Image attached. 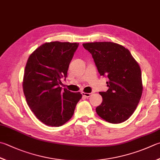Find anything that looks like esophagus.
<instances>
[{"instance_id":"1","label":"esophagus","mask_w":160,"mask_h":160,"mask_svg":"<svg viewBox=\"0 0 160 160\" xmlns=\"http://www.w3.org/2000/svg\"><path fill=\"white\" fill-rule=\"evenodd\" d=\"M81 94H82V95L83 96L84 98H88L90 96V94H91V93H87V92H81Z\"/></svg>"}]
</instances>
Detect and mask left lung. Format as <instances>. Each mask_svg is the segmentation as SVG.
Returning <instances> with one entry per match:
<instances>
[{"instance_id": "1", "label": "left lung", "mask_w": 160, "mask_h": 160, "mask_svg": "<svg viewBox=\"0 0 160 160\" xmlns=\"http://www.w3.org/2000/svg\"><path fill=\"white\" fill-rule=\"evenodd\" d=\"M91 53L101 76L107 77L108 89L99 92L102 104L96 108L98 115L117 124L127 120L134 112L143 92L139 65L128 49L110 42L83 44Z\"/></svg>"}]
</instances>
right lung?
Returning <instances> with one entry per match:
<instances>
[{
	"mask_svg": "<svg viewBox=\"0 0 160 160\" xmlns=\"http://www.w3.org/2000/svg\"><path fill=\"white\" fill-rule=\"evenodd\" d=\"M79 43L52 42L41 45L29 56L23 81L27 104L42 122L51 127L64 125L72 117L82 95L62 89L69 65Z\"/></svg>",
	"mask_w": 160,
	"mask_h": 160,
	"instance_id": "add662e5",
	"label": "right lung"
}]
</instances>
